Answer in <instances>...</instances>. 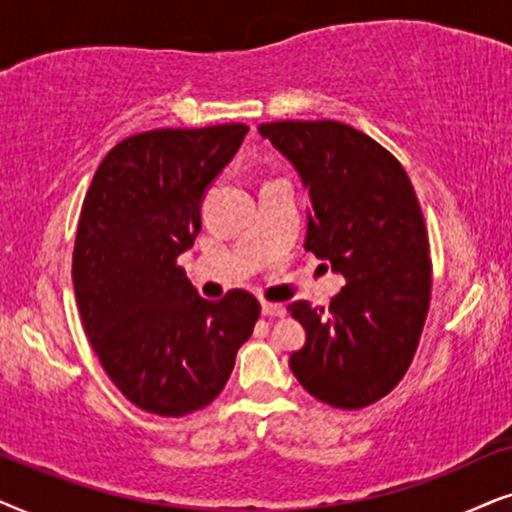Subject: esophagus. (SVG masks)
Returning a JSON list of instances; mask_svg holds the SVG:
<instances>
[{
    "mask_svg": "<svg viewBox=\"0 0 512 512\" xmlns=\"http://www.w3.org/2000/svg\"><path fill=\"white\" fill-rule=\"evenodd\" d=\"M262 316L267 318H283L285 316V306L276 304V302H262Z\"/></svg>",
    "mask_w": 512,
    "mask_h": 512,
    "instance_id": "1",
    "label": "esophagus"
}]
</instances>
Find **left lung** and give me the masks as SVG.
I'll list each match as a JSON object with an SVG mask.
<instances>
[{
  "mask_svg": "<svg viewBox=\"0 0 512 512\" xmlns=\"http://www.w3.org/2000/svg\"><path fill=\"white\" fill-rule=\"evenodd\" d=\"M260 133L288 156L309 192L304 248L346 285L330 309L288 311L306 330L290 370L320 403L363 410L398 386L431 306V248L400 161L342 121H271Z\"/></svg>",
  "mask_w": 512,
  "mask_h": 512,
  "instance_id": "8db88e82",
  "label": "left lung"
}]
</instances>
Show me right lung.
Returning a JSON list of instances; mask_svg holds the SVG:
<instances>
[{"label": "right lung", "mask_w": 512, "mask_h": 512, "mask_svg": "<svg viewBox=\"0 0 512 512\" xmlns=\"http://www.w3.org/2000/svg\"><path fill=\"white\" fill-rule=\"evenodd\" d=\"M245 133L220 124L131 135L109 149L81 206L72 252L81 323L114 386L159 417L213 403L260 318L250 292L208 302L177 264L201 229L203 194Z\"/></svg>", "instance_id": "1"}]
</instances>
